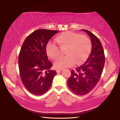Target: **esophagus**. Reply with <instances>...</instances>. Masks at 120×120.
<instances>
[{
	"label": "esophagus",
	"instance_id": "obj_1",
	"mask_svg": "<svg viewBox=\"0 0 120 120\" xmlns=\"http://www.w3.org/2000/svg\"><path fill=\"white\" fill-rule=\"evenodd\" d=\"M63 70L62 69H56V72H57V73H58V72H61V71H62Z\"/></svg>",
	"mask_w": 120,
	"mask_h": 120
}]
</instances>
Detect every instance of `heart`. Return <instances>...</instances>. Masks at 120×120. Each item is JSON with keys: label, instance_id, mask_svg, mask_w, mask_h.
Instances as JSON below:
<instances>
[{"label": "heart", "instance_id": "b5f03b06", "mask_svg": "<svg viewBox=\"0 0 120 120\" xmlns=\"http://www.w3.org/2000/svg\"><path fill=\"white\" fill-rule=\"evenodd\" d=\"M55 41L60 47H67L65 50L67 56L59 58L54 62L55 67L58 69L72 67L75 63L77 65L82 64L91 52V41L86 35L66 31L59 34ZM46 50L48 57L53 60L56 59L60 55L59 48L54 43H48Z\"/></svg>", "mask_w": 120, "mask_h": 120}]
</instances>
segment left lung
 Returning <instances> with one entry per match:
<instances>
[{
  "label": "left lung",
  "instance_id": "obj_1",
  "mask_svg": "<svg viewBox=\"0 0 120 120\" xmlns=\"http://www.w3.org/2000/svg\"><path fill=\"white\" fill-rule=\"evenodd\" d=\"M91 38V52L83 64L71 71L68 85L74 93L84 95L89 93L98 83L105 64V57L103 46L98 37L89 31L82 29Z\"/></svg>",
  "mask_w": 120,
  "mask_h": 120
}]
</instances>
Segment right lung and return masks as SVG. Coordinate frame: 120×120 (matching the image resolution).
<instances>
[{
    "label": "right lung",
    "instance_id": "obj_1",
    "mask_svg": "<svg viewBox=\"0 0 120 120\" xmlns=\"http://www.w3.org/2000/svg\"><path fill=\"white\" fill-rule=\"evenodd\" d=\"M59 31L38 29L28 36L19 56V67L22 82L30 93L41 95L50 88L57 72L50 70L46 47L49 40Z\"/></svg>",
    "mask_w": 120,
    "mask_h": 120
}]
</instances>
